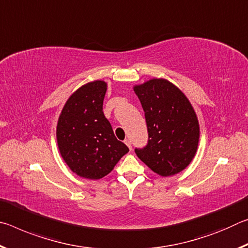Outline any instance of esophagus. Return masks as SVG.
<instances>
[{"mask_svg": "<svg viewBox=\"0 0 248 248\" xmlns=\"http://www.w3.org/2000/svg\"><path fill=\"white\" fill-rule=\"evenodd\" d=\"M124 143L127 144V146H128V148H129V150H130V151L132 150V146H131V141H130L129 139H125V140H124Z\"/></svg>", "mask_w": 248, "mask_h": 248, "instance_id": "34e87169", "label": "esophagus"}]
</instances>
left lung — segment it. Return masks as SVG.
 Returning a JSON list of instances; mask_svg holds the SVG:
<instances>
[{
    "mask_svg": "<svg viewBox=\"0 0 248 248\" xmlns=\"http://www.w3.org/2000/svg\"><path fill=\"white\" fill-rule=\"evenodd\" d=\"M144 110L149 140L138 155L163 177L184 170L198 149L197 115L185 94L164 78H152L133 87Z\"/></svg>",
    "mask_w": 248,
    "mask_h": 248,
    "instance_id": "8db88e82",
    "label": "left lung"
}]
</instances>
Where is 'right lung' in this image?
Listing matches in <instances>:
<instances>
[{
	"label": "right lung",
	"mask_w": 248,
	"mask_h": 248,
	"mask_svg": "<svg viewBox=\"0 0 248 248\" xmlns=\"http://www.w3.org/2000/svg\"><path fill=\"white\" fill-rule=\"evenodd\" d=\"M107 83L94 81L66 100L57 124L58 148L70 170L81 177L100 179L114 170L128 146L117 140L103 112Z\"/></svg>",
	"instance_id": "add662e5"
}]
</instances>
